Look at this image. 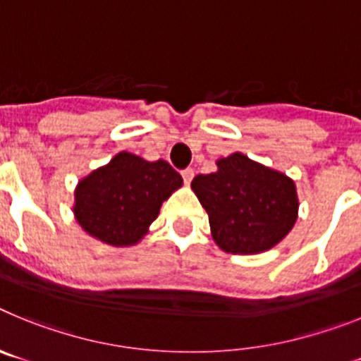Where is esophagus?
I'll use <instances>...</instances> for the list:
<instances>
[{"label": "esophagus", "instance_id": "esophagus-1", "mask_svg": "<svg viewBox=\"0 0 361 361\" xmlns=\"http://www.w3.org/2000/svg\"><path fill=\"white\" fill-rule=\"evenodd\" d=\"M193 175H195L193 168H186V170H183L184 184H188V186H190V183H191V180H193Z\"/></svg>", "mask_w": 361, "mask_h": 361}]
</instances>
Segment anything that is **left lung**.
I'll return each instance as SVG.
<instances>
[{"instance_id": "left-lung-1", "label": "left lung", "mask_w": 361, "mask_h": 361, "mask_svg": "<svg viewBox=\"0 0 361 361\" xmlns=\"http://www.w3.org/2000/svg\"><path fill=\"white\" fill-rule=\"evenodd\" d=\"M191 190L208 213L213 240L226 253L271 250L291 231L298 216L291 178L244 153L219 159L216 171L197 175Z\"/></svg>"}]
</instances>
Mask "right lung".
<instances>
[{
  "label": "right lung",
  "mask_w": 361,
  "mask_h": 361,
  "mask_svg": "<svg viewBox=\"0 0 361 361\" xmlns=\"http://www.w3.org/2000/svg\"><path fill=\"white\" fill-rule=\"evenodd\" d=\"M180 186L183 177L166 161L121 152L79 180L73 215L94 238L126 247L145 237L162 202Z\"/></svg>",
  "instance_id": "obj_1"
}]
</instances>
